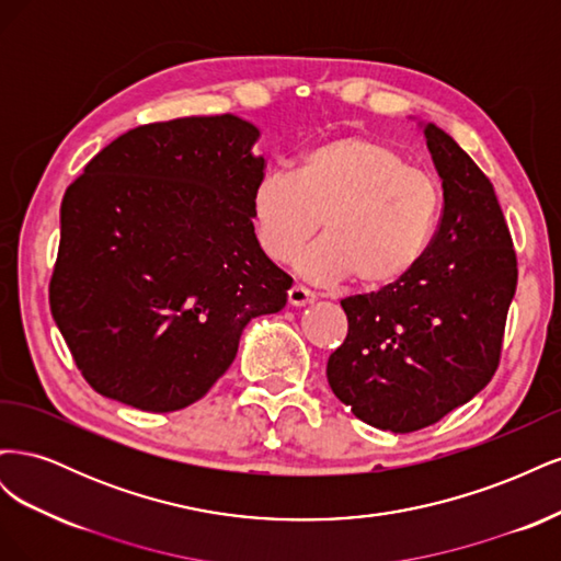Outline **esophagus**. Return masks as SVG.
I'll use <instances>...</instances> for the list:
<instances>
[{
	"label": "esophagus",
	"instance_id": "34e87169",
	"mask_svg": "<svg viewBox=\"0 0 561 561\" xmlns=\"http://www.w3.org/2000/svg\"><path fill=\"white\" fill-rule=\"evenodd\" d=\"M313 299H316V295L304 285H293L290 293H287V301H290L293 307H307V304H311Z\"/></svg>",
	"mask_w": 561,
	"mask_h": 561
}]
</instances>
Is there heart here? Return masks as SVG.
<instances>
[{
    "label": "heart",
    "instance_id": "heart-1",
    "mask_svg": "<svg viewBox=\"0 0 561 561\" xmlns=\"http://www.w3.org/2000/svg\"><path fill=\"white\" fill-rule=\"evenodd\" d=\"M439 210V184L367 135L311 145L293 175L268 171L250 192L254 239L271 262H290L322 219L325 239L301 254V274L316 283L353 278L363 290L412 274L435 239Z\"/></svg>",
    "mask_w": 561,
    "mask_h": 561
}]
</instances>
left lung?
<instances>
[{"label":"left lung","mask_w":561,"mask_h":561,"mask_svg":"<svg viewBox=\"0 0 561 561\" xmlns=\"http://www.w3.org/2000/svg\"><path fill=\"white\" fill-rule=\"evenodd\" d=\"M443 215L423 262L379 293L342 299L348 334L328 360L334 396L369 426H433L491 381L517 287V254L489 178L426 124Z\"/></svg>","instance_id":"obj_1"}]
</instances>
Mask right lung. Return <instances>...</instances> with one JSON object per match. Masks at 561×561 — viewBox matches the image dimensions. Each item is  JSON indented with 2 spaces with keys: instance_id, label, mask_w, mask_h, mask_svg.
<instances>
[{
  "instance_id": "add662e5",
  "label": "right lung",
  "mask_w": 561,
  "mask_h": 561,
  "mask_svg": "<svg viewBox=\"0 0 561 561\" xmlns=\"http://www.w3.org/2000/svg\"><path fill=\"white\" fill-rule=\"evenodd\" d=\"M257 138L233 114L145 124L67 186L48 304L100 396L184 410L229 369L250 318L285 307L293 278L250 219Z\"/></svg>"
}]
</instances>
